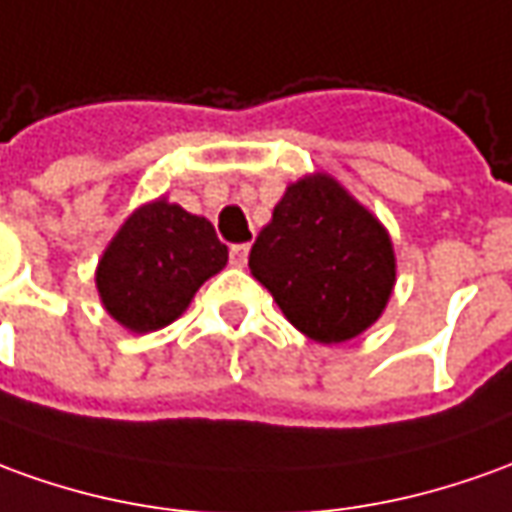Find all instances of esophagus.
Returning <instances> with one entry per match:
<instances>
[{
    "label": "esophagus",
    "instance_id": "esophagus-1",
    "mask_svg": "<svg viewBox=\"0 0 512 512\" xmlns=\"http://www.w3.org/2000/svg\"><path fill=\"white\" fill-rule=\"evenodd\" d=\"M248 253L250 245H234V248H231V264H234V267H245V264H248Z\"/></svg>",
    "mask_w": 512,
    "mask_h": 512
}]
</instances>
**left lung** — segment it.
I'll list each match as a JSON object with an SVG mask.
<instances>
[{"label": "left lung", "mask_w": 512, "mask_h": 512, "mask_svg": "<svg viewBox=\"0 0 512 512\" xmlns=\"http://www.w3.org/2000/svg\"><path fill=\"white\" fill-rule=\"evenodd\" d=\"M248 267L292 326L323 345L368 331L396 287L387 228L326 172L287 186Z\"/></svg>", "instance_id": "8db88e82"}]
</instances>
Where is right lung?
Wrapping results in <instances>:
<instances>
[{"instance_id": "1", "label": "right lung", "mask_w": 512, "mask_h": 512, "mask_svg": "<svg viewBox=\"0 0 512 512\" xmlns=\"http://www.w3.org/2000/svg\"><path fill=\"white\" fill-rule=\"evenodd\" d=\"M228 264L214 225L155 197L119 225L97 262V292L122 329L147 334L189 309L195 292Z\"/></svg>"}]
</instances>
